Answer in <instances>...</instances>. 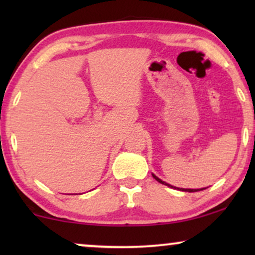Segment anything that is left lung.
<instances>
[{
  "label": "left lung",
  "mask_w": 255,
  "mask_h": 255,
  "mask_svg": "<svg viewBox=\"0 0 255 255\" xmlns=\"http://www.w3.org/2000/svg\"><path fill=\"white\" fill-rule=\"evenodd\" d=\"M152 176L154 177V179L158 181V182H160L161 184H165V186H168V187H170V188H175V189H179V190H181V191H188V193H194V191H200V190H203V189H207V188H201V189H184V188H176V187H173L172 184H169V183H167V182H165V181H162L161 179H159L158 176H155L154 174H152Z\"/></svg>",
  "instance_id": "8db88e82"
}]
</instances>
